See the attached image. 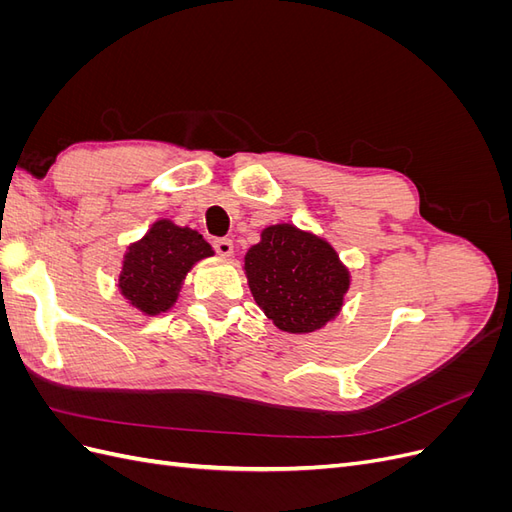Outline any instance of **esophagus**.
I'll return each instance as SVG.
<instances>
[{
    "instance_id": "obj_1",
    "label": "esophagus",
    "mask_w": 512,
    "mask_h": 512,
    "mask_svg": "<svg viewBox=\"0 0 512 512\" xmlns=\"http://www.w3.org/2000/svg\"><path fill=\"white\" fill-rule=\"evenodd\" d=\"M213 250L218 252L220 256L228 258V256H232V250H235V245H232L230 239H218V241L213 243Z\"/></svg>"
}]
</instances>
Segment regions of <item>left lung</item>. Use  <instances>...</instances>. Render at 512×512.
<instances>
[{"label": "left lung", "instance_id": "8db88e82", "mask_svg": "<svg viewBox=\"0 0 512 512\" xmlns=\"http://www.w3.org/2000/svg\"><path fill=\"white\" fill-rule=\"evenodd\" d=\"M245 273L262 312L288 333H312L335 318L350 284L333 247L290 224L262 230Z\"/></svg>", "mask_w": 512, "mask_h": 512}]
</instances>
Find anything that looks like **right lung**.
<instances>
[{"label":"right lung","instance_id":"obj_1","mask_svg":"<svg viewBox=\"0 0 512 512\" xmlns=\"http://www.w3.org/2000/svg\"><path fill=\"white\" fill-rule=\"evenodd\" d=\"M213 256L211 245L192 228L160 220L130 245L119 275V288L136 309L156 316L177 301L185 275L200 258Z\"/></svg>","mask_w":512,"mask_h":512}]
</instances>
